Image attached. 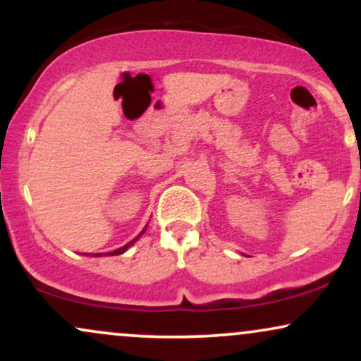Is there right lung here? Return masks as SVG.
I'll return each mask as SVG.
<instances>
[{"label": "right lung", "mask_w": 361, "mask_h": 361, "mask_svg": "<svg viewBox=\"0 0 361 361\" xmlns=\"http://www.w3.org/2000/svg\"><path fill=\"white\" fill-rule=\"evenodd\" d=\"M146 229H147V226L144 227V231H142V233H140V234L137 235V238H135V239H132V241H130V243H127L126 246L118 247V250H115V251H111V252H105V255H109V256H115V255H122V252H126V251L128 250V247H130V246H134V243L137 241V239L140 238V235H142L144 233H146ZM94 256H102V252H98V255H94Z\"/></svg>", "instance_id": "1"}]
</instances>
